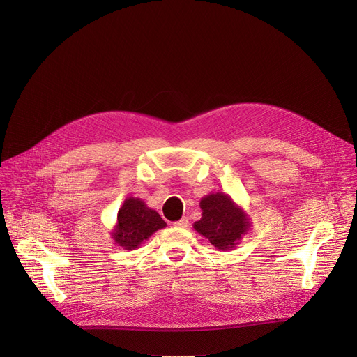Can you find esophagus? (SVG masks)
<instances>
[{
  "label": "esophagus",
  "mask_w": 357,
  "mask_h": 357,
  "mask_svg": "<svg viewBox=\"0 0 357 357\" xmlns=\"http://www.w3.org/2000/svg\"><path fill=\"white\" fill-rule=\"evenodd\" d=\"M176 227H182V229H186L188 227V224H190V220L186 218V217H183V218H181L179 221H176V222H174Z\"/></svg>",
  "instance_id": "1"
}]
</instances>
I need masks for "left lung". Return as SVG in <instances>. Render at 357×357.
<instances>
[{"label": "left lung", "instance_id": "8db88e82", "mask_svg": "<svg viewBox=\"0 0 357 357\" xmlns=\"http://www.w3.org/2000/svg\"><path fill=\"white\" fill-rule=\"evenodd\" d=\"M202 218L194 229L220 250L231 249L248 230V218L226 194H211L199 202Z\"/></svg>", "mask_w": 357, "mask_h": 357}]
</instances>
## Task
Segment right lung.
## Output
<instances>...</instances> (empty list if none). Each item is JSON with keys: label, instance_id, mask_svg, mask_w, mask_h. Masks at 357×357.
Masks as SVG:
<instances>
[{"label": "right lung", "instance_id": "1", "mask_svg": "<svg viewBox=\"0 0 357 357\" xmlns=\"http://www.w3.org/2000/svg\"><path fill=\"white\" fill-rule=\"evenodd\" d=\"M117 220L114 240L127 250L136 249L143 240L166 226L162 217L155 210L147 208L139 198L126 199L119 210Z\"/></svg>", "mask_w": 357, "mask_h": 357}]
</instances>
